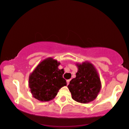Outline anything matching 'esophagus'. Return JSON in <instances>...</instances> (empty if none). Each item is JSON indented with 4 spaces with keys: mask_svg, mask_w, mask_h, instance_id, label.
Listing matches in <instances>:
<instances>
[{
    "mask_svg": "<svg viewBox=\"0 0 129 129\" xmlns=\"http://www.w3.org/2000/svg\"><path fill=\"white\" fill-rule=\"evenodd\" d=\"M70 81H71V80H66V82H67L68 85L69 84V82H70Z\"/></svg>",
    "mask_w": 129,
    "mask_h": 129,
    "instance_id": "1",
    "label": "esophagus"
}]
</instances>
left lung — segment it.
I'll use <instances>...</instances> for the list:
<instances>
[{
	"instance_id": "left-lung-1",
	"label": "left lung",
	"mask_w": 129,
	"mask_h": 129,
	"mask_svg": "<svg viewBox=\"0 0 129 129\" xmlns=\"http://www.w3.org/2000/svg\"><path fill=\"white\" fill-rule=\"evenodd\" d=\"M76 77L68 86L72 98L77 102L87 103L94 100L101 89V82L96 69L90 63L78 64Z\"/></svg>"
}]
</instances>
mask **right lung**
Here are the masks:
<instances>
[{"label": "right lung", "mask_w": 129, "mask_h": 129, "mask_svg": "<svg viewBox=\"0 0 129 129\" xmlns=\"http://www.w3.org/2000/svg\"><path fill=\"white\" fill-rule=\"evenodd\" d=\"M60 64L52 58L42 61L29 78V86L32 95L41 101H48L55 98L59 89L67 85L63 78V69H59Z\"/></svg>", "instance_id": "add662e5"}]
</instances>
